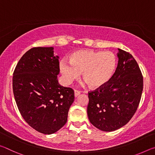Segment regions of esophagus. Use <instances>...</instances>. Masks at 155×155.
<instances>
[{"mask_svg": "<svg viewBox=\"0 0 155 155\" xmlns=\"http://www.w3.org/2000/svg\"><path fill=\"white\" fill-rule=\"evenodd\" d=\"M80 94H81V92L78 90H74V96L75 97H77L78 96H79Z\"/></svg>", "mask_w": 155, "mask_h": 155, "instance_id": "obj_1", "label": "esophagus"}]
</instances>
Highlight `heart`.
<instances>
[{"instance_id": "obj_1", "label": "heart", "mask_w": 155, "mask_h": 155, "mask_svg": "<svg viewBox=\"0 0 155 155\" xmlns=\"http://www.w3.org/2000/svg\"><path fill=\"white\" fill-rule=\"evenodd\" d=\"M117 66V58L110 51H94L81 50L70 57V62L65 59L60 61V71L65 82L71 84L79 77L82 78L91 88H100L108 83L114 77Z\"/></svg>"}]
</instances>
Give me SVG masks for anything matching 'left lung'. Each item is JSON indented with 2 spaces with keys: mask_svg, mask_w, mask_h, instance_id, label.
I'll use <instances>...</instances> for the list:
<instances>
[{
  "mask_svg": "<svg viewBox=\"0 0 155 155\" xmlns=\"http://www.w3.org/2000/svg\"><path fill=\"white\" fill-rule=\"evenodd\" d=\"M118 51V64L111 81L88 92V118L94 127L107 132L130 121L143 91V76L137 61L129 52L120 48Z\"/></svg>",
  "mask_w": 155,
  "mask_h": 155,
  "instance_id": "obj_1",
  "label": "left lung"
}]
</instances>
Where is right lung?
<instances>
[{
  "mask_svg": "<svg viewBox=\"0 0 155 155\" xmlns=\"http://www.w3.org/2000/svg\"><path fill=\"white\" fill-rule=\"evenodd\" d=\"M53 47H34L24 54L13 75V91L25 122L46 135L65 124L74 90L60 85L59 57Z\"/></svg>",
  "mask_w": 155,
  "mask_h": 155,
  "instance_id": "add662e5",
  "label": "right lung"
}]
</instances>
